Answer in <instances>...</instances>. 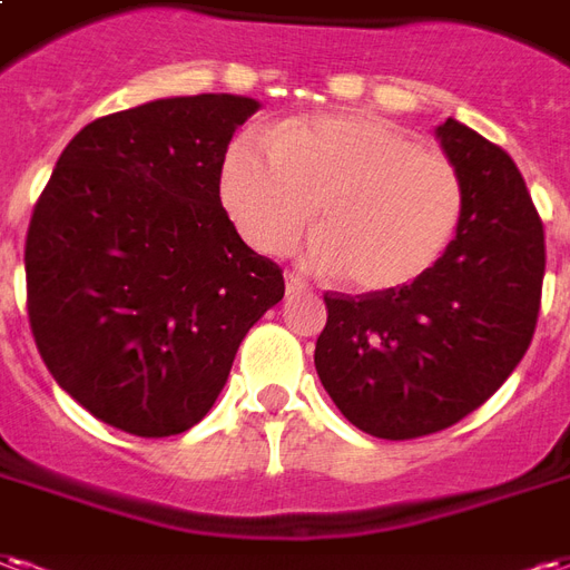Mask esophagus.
<instances>
[{
  "label": "esophagus",
  "instance_id": "34e87169",
  "mask_svg": "<svg viewBox=\"0 0 570 570\" xmlns=\"http://www.w3.org/2000/svg\"><path fill=\"white\" fill-rule=\"evenodd\" d=\"M307 289V284L298 277V274H286V296L293 298V296H302Z\"/></svg>",
  "mask_w": 570,
  "mask_h": 570
}]
</instances>
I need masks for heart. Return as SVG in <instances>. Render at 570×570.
<instances>
[{
  "mask_svg": "<svg viewBox=\"0 0 570 570\" xmlns=\"http://www.w3.org/2000/svg\"><path fill=\"white\" fill-rule=\"evenodd\" d=\"M220 199L244 238L268 253L284 250L317 205L307 263L383 293L435 268L462 223L465 184L399 124L335 111L238 135L223 156Z\"/></svg>",
  "mask_w": 570,
  "mask_h": 570,
  "instance_id": "obj_1",
  "label": "heart"
}]
</instances>
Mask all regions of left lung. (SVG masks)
Wrapping results in <instances>:
<instances>
[{
	"instance_id": "obj_1",
	"label": "left lung",
	"mask_w": 570,
	"mask_h": 570,
	"mask_svg": "<svg viewBox=\"0 0 570 570\" xmlns=\"http://www.w3.org/2000/svg\"><path fill=\"white\" fill-rule=\"evenodd\" d=\"M465 184L456 238L420 281L326 293L314 365L350 423L386 441L432 435L478 411L532 344L543 226L520 168L453 117L435 129Z\"/></svg>"
}]
</instances>
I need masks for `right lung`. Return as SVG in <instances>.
Segmentation results:
<instances>
[{
  "label": "right lung",
  "mask_w": 570,
  "mask_h": 570,
  "mask_svg": "<svg viewBox=\"0 0 570 570\" xmlns=\"http://www.w3.org/2000/svg\"><path fill=\"white\" fill-rule=\"evenodd\" d=\"M250 96L154 99L71 138L27 235L29 323L53 381L96 420L180 435L229 381L244 335L284 298L281 268L220 205Z\"/></svg>",
  "instance_id": "add662e5"
}]
</instances>
